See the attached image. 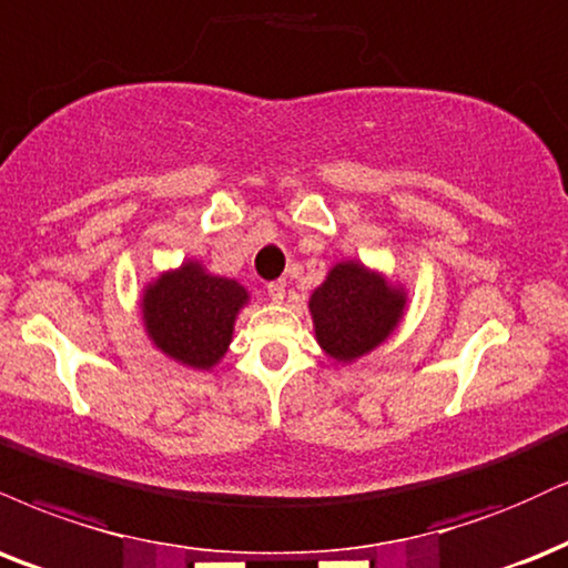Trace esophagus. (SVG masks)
Segmentation results:
<instances>
[{"label": "esophagus", "instance_id": "34e87169", "mask_svg": "<svg viewBox=\"0 0 568 568\" xmlns=\"http://www.w3.org/2000/svg\"><path fill=\"white\" fill-rule=\"evenodd\" d=\"M266 296H270L272 302H283V298H285V283H283V280H272V283H266Z\"/></svg>", "mask_w": 568, "mask_h": 568}]
</instances>
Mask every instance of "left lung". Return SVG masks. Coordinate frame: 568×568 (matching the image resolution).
I'll use <instances>...</instances> for the list:
<instances>
[{
  "instance_id": "8db88e82",
  "label": "left lung",
  "mask_w": 568,
  "mask_h": 568,
  "mask_svg": "<svg viewBox=\"0 0 568 568\" xmlns=\"http://www.w3.org/2000/svg\"><path fill=\"white\" fill-rule=\"evenodd\" d=\"M405 310L407 291L357 258L333 264L310 296L314 338L341 365L378 349L402 323Z\"/></svg>"
}]
</instances>
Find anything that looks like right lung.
Returning <instances> with one entry per match:
<instances>
[{"label": "right lung", "mask_w": 568, "mask_h": 568, "mask_svg": "<svg viewBox=\"0 0 568 568\" xmlns=\"http://www.w3.org/2000/svg\"><path fill=\"white\" fill-rule=\"evenodd\" d=\"M248 302L237 280L187 258L145 285L140 310L155 349L184 367L211 371L227 354L237 314Z\"/></svg>", "instance_id": "1"}]
</instances>
